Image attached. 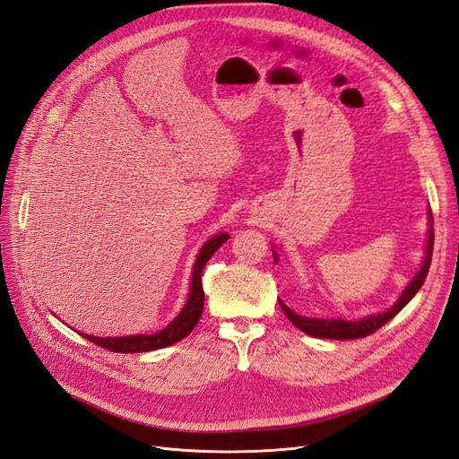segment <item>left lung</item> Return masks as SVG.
I'll return each mask as SVG.
<instances>
[{
    "label": "left lung",
    "instance_id": "obj_1",
    "mask_svg": "<svg viewBox=\"0 0 459 459\" xmlns=\"http://www.w3.org/2000/svg\"><path fill=\"white\" fill-rule=\"evenodd\" d=\"M429 223H433L431 212H429ZM431 255H433V227L429 225L428 246H426V255H424V263H422L420 272H418L411 279V283L402 292L400 300H397L385 313L369 315V316L360 318V321H342V318H309V316H302V315L290 311L281 300H279V306H281L283 313L290 318V323L296 328H300L302 332H306L307 335L326 337V340H358V337H366V335L377 332L381 326H385L390 321V318H394L397 313H400L412 300V296L418 290H420V287L424 285L426 277H428V272H429ZM273 261H277V253L275 251H273Z\"/></svg>",
    "mask_w": 459,
    "mask_h": 459
}]
</instances>
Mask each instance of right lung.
<instances>
[{
    "label": "right lung",
    "instance_id": "1",
    "mask_svg": "<svg viewBox=\"0 0 459 459\" xmlns=\"http://www.w3.org/2000/svg\"><path fill=\"white\" fill-rule=\"evenodd\" d=\"M227 240H229V234L223 232V234H215L203 246L193 266V279H191V290H189L187 302L184 309L178 313L174 321L169 326H165L161 332H155L152 335L138 333V335H126V337H97V335L84 333L86 340L112 352H148V351H157V349L174 345L180 340H184V337L189 335L191 330L196 326V323L201 321V315L204 309V290L201 281L203 270L212 258V255Z\"/></svg>",
    "mask_w": 459,
    "mask_h": 459
}]
</instances>
